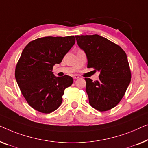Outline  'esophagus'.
Wrapping results in <instances>:
<instances>
[{
  "instance_id": "esophagus-1",
  "label": "esophagus",
  "mask_w": 148,
  "mask_h": 148,
  "mask_svg": "<svg viewBox=\"0 0 148 148\" xmlns=\"http://www.w3.org/2000/svg\"><path fill=\"white\" fill-rule=\"evenodd\" d=\"M79 76L78 75H74L73 76V79L74 80H76V79H78V78H79Z\"/></svg>"
}]
</instances>
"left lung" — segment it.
<instances>
[{
	"instance_id": "8db88e82",
	"label": "left lung",
	"mask_w": 148,
	"mask_h": 148,
	"mask_svg": "<svg viewBox=\"0 0 148 148\" xmlns=\"http://www.w3.org/2000/svg\"><path fill=\"white\" fill-rule=\"evenodd\" d=\"M86 53L88 68L100 72L99 80L85 78L90 105L99 111L113 109L123 97L131 81L127 57L121 47L99 35H76Z\"/></svg>"
}]
</instances>
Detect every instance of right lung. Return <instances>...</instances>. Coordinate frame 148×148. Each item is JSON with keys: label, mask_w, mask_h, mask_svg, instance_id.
Returning a JSON list of instances; mask_svg holds the SVG:
<instances>
[{"label": "right lung", "mask_w": 148, "mask_h": 148, "mask_svg": "<svg viewBox=\"0 0 148 148\" xmlns=\"http://www.w3.org/2000/svg\"><path fill=\"white\" fill-rule=\"evenodd\" d=\"M76 41L74 36L45 37L26 45L16 64L15 78L29 105L37 111L49 113L62 103L64 90L73 78L56 77L52 69L60 64Z\"/></svg>", "instance_id": "1"}]
</instances>
